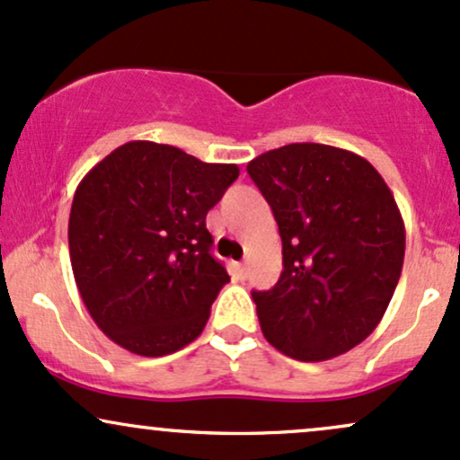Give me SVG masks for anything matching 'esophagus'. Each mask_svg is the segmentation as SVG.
Returning a JSON list of instances; mask_svg holds the SVG:
<instances>
[{
	"mask_svg": "<svg viewBox=\"0 0 460 460\" xmlns=\"http://www.w3.org/2000/svg\"><path fill=\"white\" fill-rule=\"evenodd\" d=\"M246 275H249V269H246V261H242V264H238V277L244 281Z\"/></svg>",
	"mask_w": 460,
	"mask_h": 460,
	"instance_id": "34e87169",
	"label": "esophagus"
}]
</instances>
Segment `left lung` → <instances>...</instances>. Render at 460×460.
Listing matches in <instances>:
<instances>
[{
  "label": "left lung",
  "mask_w": 460,
  "mask_h": 460,
  "mask_svg": "<svg viewBox=\"0 0 460 460\" xmlns=\"http://www.w3.org/2000/svg\"><path fill=\"white\" fill-rule=\"evenodd\" d=\"M270 205L284 270L255 292L261 332L275 349L321 362L360 345L393 299L406 231L380 172L349 150L288 144L246 165Z\"/></svg>",
  "instance_id": "left-lung-1"
}]
</instances>
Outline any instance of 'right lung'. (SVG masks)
<instances>
[{
    "label": "right lung",
    "mask_w": 460,
    "mask_h": 460,
    "mask_svg": "<svg viewBox=\"0 0 460 460\" xmlns=\"http://www.w3.org/2000/svg\"><path fill=\"white\" fill-rule=\"evenodd\" d=\"M238 174L234 164L128 141L80 181L69 257L83 304L111 341L156 358L200 336L229 281L205 218Z\"/></svg>",
    "instance_id": "right-lung-1"
}]
</instances>
